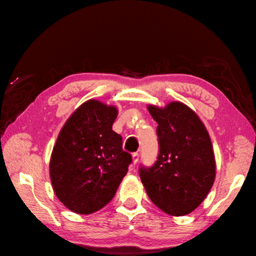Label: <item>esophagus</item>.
I'll use <instances>...</instances> for the list:
<instances>
[{
    "label": "esophagus",
    "mask_w": 256,
    "mask_h": 256,
    "mask_svg": "<svg viewBox=\"0 0 256 256\" xmlns=\"http://www.w3.org/2000/svg\"><path fill=\"white\" fill-rule=\"evenodd\" d=\"M132 161H133L134 164H138V152H134L132 154Z\"/></svg>",
    "instance_id": "esophagus-1"
}]
</instances>
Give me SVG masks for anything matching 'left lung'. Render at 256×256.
I'll use <instances>...</instances> for the list:
<instances>
[{
  "label": "left lung",
  "mask_w": 256,
  "mask_h": 256,
  "mask_svg": "<svg viewBox=\"0 0 256 256\" xmlns=\"http://www.w3.org/2000/svg\"><path fill=\"white\" fill-rule=\"evenodd\" d=\"M158 123L159 154L150 168L141 166L148 198L171 216L194 210L212 189L216 162L210 138L198 115L181 102L164 108L148 105Z\"/></svg>",
  "instance_id": "8db88e82"
}]
</instances>
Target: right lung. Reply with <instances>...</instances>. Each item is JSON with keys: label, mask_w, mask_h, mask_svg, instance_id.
<instances>
[{"label": "right lung", "mask_w": 256, "mask_h": 256, "mask_svg": "<svg viewBox=\"0 0 256 256\" xmlns=\"http://www.w3.org/2000/svg\"><path fill=\"white\" fill-rule=\"evenodd\" d=\"M118 108L100 100L82 104L59 132L50 159L56 196L76 214L95 212L112 200L132 162L112 130Z\"/></svg>", "instance_id": "1"}]
</instances>
